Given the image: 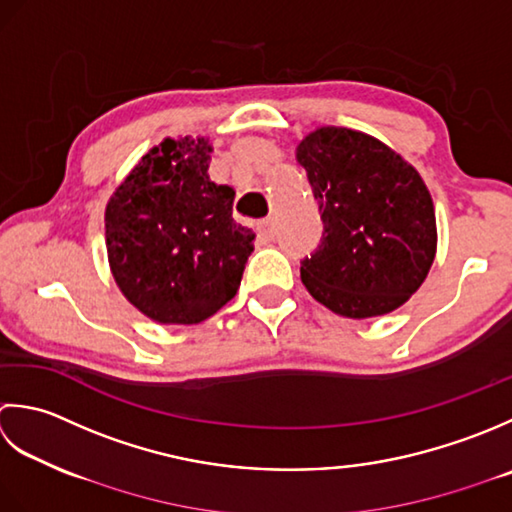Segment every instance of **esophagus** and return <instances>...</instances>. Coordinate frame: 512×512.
Wrapping results in <instances>:
<instances>
[{
    "mask_svg": "<svg viewBox=\"0 0 512 512\" xmlns=\"http://www.w3.org/2000/svg\"><path fill=\"white\" fill-rule=\"evenodd\" d=\"M258 236L263 238L265 243H271L276 238V223H274V218H263V221L258 223Z\"/></svg>",
    "mask_w": 512,
    "mask_h": 512,
    "instance_id": "1",
    "label": "esophagus"
}]
</instances>
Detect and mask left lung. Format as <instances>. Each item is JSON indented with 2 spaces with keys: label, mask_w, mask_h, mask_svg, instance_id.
<instances>
[{
  "label": "left lung",
  "mask_w": 512,
  "mask_h": 512,
  "mask_svg": "<svg viewBox=\"0 0 512 512\" xmlns=\"http://www.w3.org/2000/svg\"><path fill=\"white\" fill-rule=\"evenodd\" d=\"M296 159L325 225L300 263L307 291L333 314L373 318L409 300L433 265L437 227L431 194L389 145L349 128H318Z\"/></svg>",
  "instance_id": "1"
}]
</instances>
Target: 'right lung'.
Instances as JSON below:
<instances>
[{
  "label": "right lung",
  "instance_id": "obj_1",
  "mask_svg": "<svg viewBox=\"0 0 512 512\" xmlns=\"http://www.w3.org/2000/svg\"><path fill=\"white\" fill-rule=\"evenodd\" d=\"M212 145L165 139L125 176L106 207V247L121 294L163 325H196L227 305L254 252L232 218L234 190L210 181Z\"/></svg>",
  "mask_w": 512,
  "mask_h": 512
}]
</instances>
